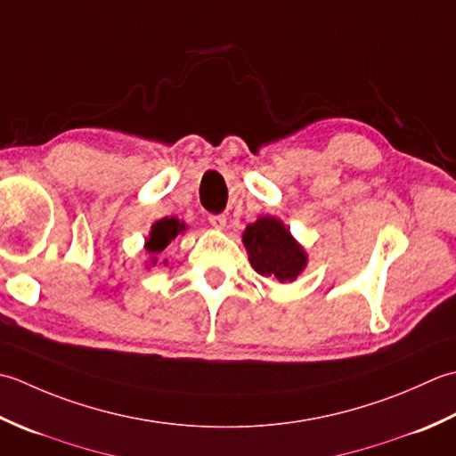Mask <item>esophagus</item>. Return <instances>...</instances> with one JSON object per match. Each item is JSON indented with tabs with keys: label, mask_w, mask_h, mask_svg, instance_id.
<instances>
[{
	"label": "esophagus",
	"mask_w": 456,
	"mask_h": 456,
	"mask_svg": "<svg viewBox=\"0 0 456 456\" xmlns=\"http://www.w3.org/2000/svg\"><path fill=\"white\" fill-rule=\"evenodd\" d=\"M208 222H210V226L216 228V230H224L226 228V216L224 215H210Z\"/></svg>",
	"instance_id": "esophagus-1"
}]
</instances>
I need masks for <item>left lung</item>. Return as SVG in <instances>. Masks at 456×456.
Masks as SVG:
<instances>
[{"label":"left lung","instance_id":"left-lung-1","mask_svg":"<svg viewBox=\"0 0 456 456\" xmlns=\"http://www.w3.org/2000/svg\"><path fill=\"white\" fill-rule=\"evenodd\" d=\"M241 240L249 264L259 275H272L281 283L295 281L306 265L305 249L297 244L283 222L273 216H259L254 224H248Z\"/></svg>","mask_w":456,"mask_h":456}]
</instances>
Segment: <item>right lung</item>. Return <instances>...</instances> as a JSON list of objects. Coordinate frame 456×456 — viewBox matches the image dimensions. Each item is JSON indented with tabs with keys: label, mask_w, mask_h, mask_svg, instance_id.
<instances>
[{
	"label": "right lung",
	"mask_w": 456,
	"mask_h": 456,
	"mask_svg": "<svg viewBox=\"0 0 456 456\" xmlns=\"http://www.w3.org/2000/svg\"><path fill=\"white\" fill-rule=\"evenodd\" d=\"M184 230H187L184 222H181L175 216H171V218L165 216V218L155 222V224L151 226L150 238L145 240V249H147V254L151 256V264H157V256L163 254V249L169 246L176 236L183 234Z\"/></svg>",
	"instance_id": "obj_1"
}]
</instances>
